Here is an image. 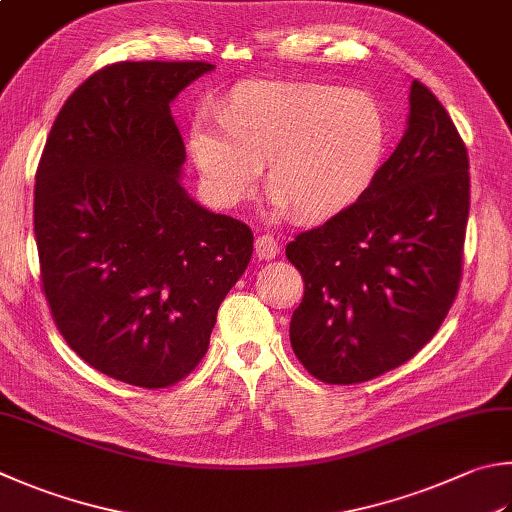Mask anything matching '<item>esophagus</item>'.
I'll use <instances>...</instances> for the list:
<instances>
[{
  "mask_svg": "<svg viewBox=\"0 0 512 512\" xmlns=\"http://www.w3.org/2000/svg\"><path fill=\"white\" fill-rule=\"evenodd\" d=\"M256 249V256L263 258V260H272L276 258V254L281 252V245H278V240L272 234H260L254 243Z\"/></svg>",
  "mask_w": 512,
  "mask_h": 512,
  "instance_id": "1",
  "label": "esophagus"
}]
</instances>
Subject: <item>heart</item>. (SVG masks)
Masks as SVG:
<instances>
[{
    "label": "heart",
    "instance_id": "b5f03b06",
    "mask_svg": "<svg viewBox=\"0 0 512 512\" xmlns=\"http://www.w3.org/2000/svg\"><path fill=\"white\" fill-rule=\"evenodd\" d=\"M388 124L370 93L318 82L240 84L220 118L200 115L189 153L223 205L249 196L267 165L274 205L318 220L354 205L379 173Z\"/></svg>",
    "mask_w": 512,
    "mask_h": 512
}]
</instances>
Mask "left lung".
I'll return each mask as SVG.
<instances>
[{"mask_svg": "<svg viewBox=\"0 0 512 512\" xmlns=\"http://www.w3.org/2000/svg\"><path fill=\"white\" fill-rule=\"evenodd\" d=\"M470 209L468 151L426 84L365 194L285 247L305 294L289 323L314 379L352 385L410 361L455 303Z\"/></svg>", "mask_w": 512, "mask_h": 512, "instance_id": "1", "label": "left lung"}]
</instances>
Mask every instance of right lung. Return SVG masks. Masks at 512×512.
<instances>
[{
    "label": "right lung",
    "mask_w": 512,
    "mask_h": 512,
    "mask_svg": "<svg viewBox=\"0 0 512 512\" xmlns=\"http://www.w3.org/2000/svg\"><path fill=\"white\" fill-rule=\"evenodd\" d=\"M211 69L102 66L57 113L35 173L40 281L57 330L91 368L138 388L196 370L254 252L252 229L178 182L185 144L169 104Z\"/></svg>",
    "instance_id": "obj_1"
}]
</instances>
